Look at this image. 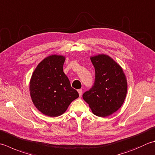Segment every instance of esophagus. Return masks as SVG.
I'll return each mask as SVG.
<instances>
[{"mask_svg":"<svg viewBox=\"0 0 155 155\" xmlns=\"http://www.w3.org/2000/svg\"><path fill=\"white\" fill-rule=\"evenodd\" d=\"M78 94H79V96L81 97L82 95V93H83V90H82V89H78Z\"/></svg>","mask_w":155,"mask_h":155,"instance_id":"1","label":"esophagus"}]
</instances>
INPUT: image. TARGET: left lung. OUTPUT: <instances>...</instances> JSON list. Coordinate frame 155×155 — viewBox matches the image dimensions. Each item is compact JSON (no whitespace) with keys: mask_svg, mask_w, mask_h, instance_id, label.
I'll list each match as a JSON object with an SVG mask.
<instances>
[{"mask_svg":"<svg viewBox=\"0 0 155 155\" xmlns=\"http://www.w3.org/2000/svg\"><path fill=\"white\" fill-rule=\"evenodd\" d=\"M95 70V80L83 98L97 116L106 117L117 111L125 100L128 84L122 67L107 55L90 58Z\"/></svg>","mask_w":155,"mask_h":155,"instance_id":"1","label":"left lung"}]
</instances>
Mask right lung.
<instances>
[{
    "mask_svg": "<svg viewBox=\"0 0 155 155\" xmlns=\"http://www.w3.org/2000/svg\"><path fill=\"white\" fill-rule=\"evenodd\" d=\"M64 61L63 56H48L39 63L30 80L32 101L45 116L57 117L63 114L79 96L63 72Z\"/></svg>",
    "mask_w": 155,
    "mask_h": 155,
    "instance_id": "obj_1",
    "label": "right lung"
}]
</instances>
